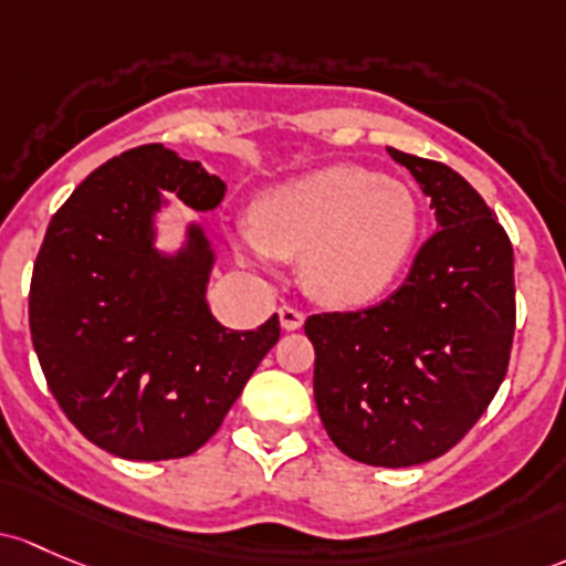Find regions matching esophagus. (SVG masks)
<instances>
[{
    "mask_svg": "<svg viewBox=\"0 0 566 566\" xmlns=\"http://www.w3.org/2000/svg\"><path fill=\"white\" fill-rule=\"evenodd\" d=\"M303 312H298V308L293 306H282L279 308V323H282L284 331H298L303 325Z\"/></svg>",
    "mask_w": 566,
    "mask_h": 566,
    "instance_id": "34e87169",
    "label": "esophagus"
}]
</instances>
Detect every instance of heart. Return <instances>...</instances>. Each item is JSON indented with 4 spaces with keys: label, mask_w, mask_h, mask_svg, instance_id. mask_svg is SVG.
<instances>
[{
    "label": "heart",
    "mask_w": 566,
    "mask_h": 566,
    "mask_svg": "<svg viewBox=\"0 0 566 566\" xmlns=\"http://www.w3.org/2000/svg\"><path fill=\"white\" fill-rule=\"evenodd\" d=\"M412 189L360 165H328L268 189L235 249L265 265L301 258L303 287L328 306H360L390 287L418 241Z\"/></svg>",
    "instance_id": "obj_1"
}]
</instances>
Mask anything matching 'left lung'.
Returning a JSON list of instances; mask_svg holds the SVG:
<instances>
[{
    "label": "left lung",
    "mask_w": 566,
    "mask_h": 566,
    "mask_svg": "<svg viewBox=\"0 0 566 566\" xmlns=\"http://www.w3.org/2000/svg\"><path fill=\"white\" fill-rule=\"evenodd\" d=\"M431 200L433 233L407 282L363 312L314 314V401L344 455L415 467L461 442L507 374L513 247L453 168L388 148Z\"/></svg>",
    "instance_id": "obj_1"
}]
</instances>
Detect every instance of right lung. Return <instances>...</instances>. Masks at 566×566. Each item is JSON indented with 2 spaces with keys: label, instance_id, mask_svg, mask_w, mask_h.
Returning <instances> with one entry per match:
<instances>
[{
  "label": "right lung",
  "instance_id": "obj_1",
  "mask_svg": "<svg viewBox=\"0 0 566 566\" xmlns=\"http://www.w3.org/2000/svg\"><path fill=\"white\" fill-rule=\"evenodd\" d=\"M228 184L163 143L94 170L53 213L29 293V328L53 398L88 442L129 461L192 455L279 342L273 314L230 331L206 301L217 252L198 219L159 249L170 198L213 211Z\"/></svg>",
  "mask_w": 566,
  "mask_h": 566
}]
</instances>
